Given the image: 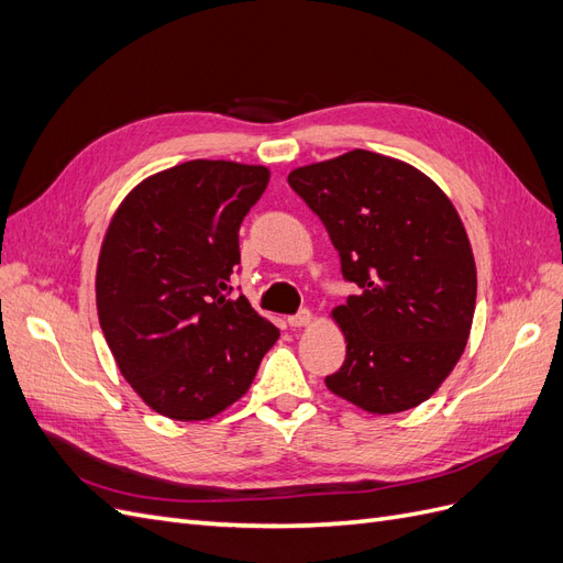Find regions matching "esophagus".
<instances>
[{
	"label": "esophagus",
	"instance_id": "1",
	"mask_svg": "<svg viewBox=\"0 0 563 563\" xmlns=\"http://www.w3.org/2000/svg\"><path fill=\"white\" fill-rule=\"evenodd\" d=\"M286 321H288V327H291V329L310 327V323H312V312H310V310H302V312H298V314H291Z\"/></svg>",
	"mask_w": 563,
	"mask_h": 563
}]
</instances>
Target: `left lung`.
I'll use <instances>...</instances> for the list:
<instances>
[{
	"label": "left lung",
	"instance_id": "8db88e82",
	"mask_svg": "<svg viewBox=\"0 0 563 563\" xmlns=\"http://www.w3.org/2000/svg\"><path fill=\"white\" fill-rule=\"evenodd\" d=\"M288 185L360 288L331 312L347 354L327 387L376 416L430 399L465 352L476 305L474 255L451 199L416 166L368 150L294 168Z\"/></svg>",
	"mask_w": 563,
	"mask_h": 563
}]
</instances>
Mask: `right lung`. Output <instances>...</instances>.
I'll use <instances>...</instances> for the list:
<instances>
[{
    "instance_id": "add662e5",
    "label": "right lung",
    "mask_w": 563,
    "mask_h": 563,
    "mask_svg": "<svg viewBox=\"0 0 563 563\" xmlns=\"http://www.w3.org/2000/svg\"><path fill=\"white\" fill-rule=\"evenodd\" d=\"M269 168L192 159L145 178L114 211L96 269L98 321L152 411L195 422L246 395L279 329L232 298L240 225Z\"/></svg>"
}]
</instances>
